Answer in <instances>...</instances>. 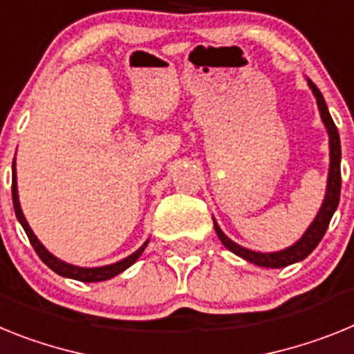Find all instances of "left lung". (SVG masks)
Wrapping results in <instances>:
<instances>
[{"instance_id":"obj_1","label":"left lung","mask_w":354,"mask_h":354,"mask_svg":"<svg viewBox=\"0 0 354 354\" xmlns=\"http://www.w3.org/2000/svg\"><path fill=\"white\" fill-rule=\"evenodd\" d=\"M308 82V87L312 88L313 96L317 100L319 113H321V119L324 122V128L328 131V137H330V169H328V181H326V194L322 199V205L319 208L315 219L310 223V226L306 228V232L301 235V239L297 242H294L292 245L285 248L281 251H274V253H260V251L248 250L244 245L236 244L230 239L226 233L221 230V226L217 224V221L214 219V228L217 236L221 239V242L224 244L226 250H230L232 253H235L236 257L244 258L245 262H251L258 267H269V269H281V267L292 266V263L301 262L305 260L310 253H312L317 244L321 242V239L324 236L326 230H328V224H330L331 217H333L335 210L339 207L340 199V158H342V151H340V137L339 130L335 126L333 119L330 115V110L326 106V101L322 97L321 91H319L315 85Z\"/></svg>"}]
</instances>
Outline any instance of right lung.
Listing matches in <instances>:
<instances>
[{
	"label": "right lung",
	"mask_w": 354,
	"mask_h": 354,
	"mask_svg": "<svg viewBox=\"0 0 354 354\" xmlns=\"http://www.w3.org/2000/svg\"><path fill=\"white\" fill-rule=\"evenodd\" d=\"M12 201H14V210H15V215H17V221H19L21 226H23V230L26 232V235H28V239H30V242H32L35 253L41 257V260L46 263V266L49 267V269L55 270L57 274L64 276V278L78 279V281H84V283H96V281H106V279L121 274L122 270H126L130 266H133V263L139 260L140 254H142V251L146 250L147 242H149V239H147V241L144 242L142 245H140L139 250L135 251V253H131L130 257L122 258V260H119V262L110 263V266H101V267L73 266V263H67V262H64V260H60V258H57L53 253H49L44 245H42V242L37 239L35 233L32 232V228H30L28 221H26L23 210H21L19 194H17V174H15V158H14V164H12Z\"/></svg>",
	"instance_id": "right-lung-1"
}]
</instances>
